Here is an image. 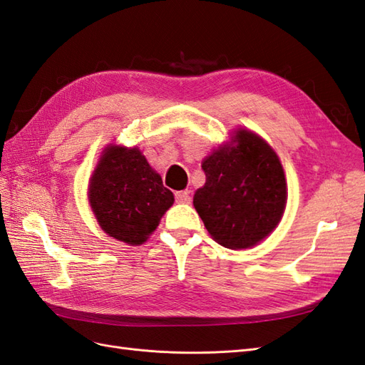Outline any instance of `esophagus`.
<instances>
[{
  "label": "esophagus",
  "instance_id": "1",
  "mask_svg": "<svg viewBox=\"0 0 365 365\" xmlns=\"http://www.w3.org/2000/svg\"><path fill=\"white\" fill-rule=\"evenodd\" d=\"M174 197H175L177 203H190L191 202V197H190L188 191H175Z\"/></svg>",
  "mask_w": 365,
  "mask_h": 365
}]
</instances>
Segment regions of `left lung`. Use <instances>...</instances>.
Instances as JSON below:
<instances>
[{
  "label": "left lung",
  "instance_id": "left-lung-1",
  "mask_svg": "<svg viewBox=\"0 0 365 365\" xmlns=\"http://www.w3.org/2000/svg\"><path fill=\"white\" fill-rule=\"evenodd\" d=\"M236 145L223 146L202 163L205 185L194 207L217 244L248 248L272 232L284 214L287 183L276 153L250 130H237Z\"/></svg>",
  "mask_w": 365,
  "mask_h": 365
}]
</instances>
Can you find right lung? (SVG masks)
I'll return each mask as SVG.
<instances>
[{
  "label": "right lung",
  "mask_w": 365,
  "mask_h": 365,
  "mask_svg": "<svg viewBox=\"0 0 365 365\" xmlns=\"http://www.w3.org/2000/svg\"><path fill=\"white\" fill-rule=\"evenodd\" d=\"M89 202L106 235L140 245L157 228L174 195L137 148L110 146L91 179Z\"/></svg>",
  "instance_id": "1"
}]
</instances>
